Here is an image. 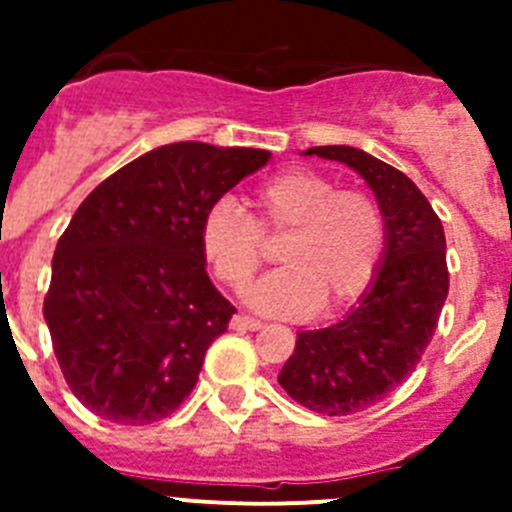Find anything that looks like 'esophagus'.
Listing matches in <instances>:
<instances>
[{
    "label": "esophagus",
    "instance_id": "obj_1",
    "mask_svg": "<svg viewBox=\"0 0 512 512\" xmlns=\"http://www.w3.org/2000/svg\"><path fill=\"white\" fill-rule=\"evenodd\" d=\"M261 325H264L261 320L248 318V315H243V312H238V315H233V318H230V328L233 330H259Z\"/></svg>",
    "mask_w": 512,
    "mask_h": 512
}]
</instances>
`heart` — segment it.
Wrapping results in <instances>:
<instances>
[{"instance_id":"obj_1","label":"heart","mask_w":512,"mask_h":512,"mask_svg":"<svg viewBox=\"0 0 512 512\" xmlns=\"http://www.w3.org/2000/svg\"><path fill=\"white\" fill-rule=\"evenodd\" d=\"M251 205L253 217L230 200L215 202L202 217L200 248L217 282L241 292L264 264V235L284 238V266L248 292L259 312L302 318L320 305L338 310L377 277L387 225L372 194L297 166L261 182Z\"/></svg>"}]
</instances>
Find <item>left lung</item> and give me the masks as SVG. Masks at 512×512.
Returning a JSON list of instances; mask_svg holds the SVG:
<instances>
[{
	"label": "left lung",
	"instance_id": "left-lung-1",
	"mask_svg": "<svg viewBox=\"0 0 512 512\" xmlns=\"http://www.w3.org/2000/svg\"><path fill=\"white\" fill-rule=\"evenodd\" d=\"M366 179L382 207L387 241L372 287L336 325L297 333L279 374L312 413L351 415L395 392L423 359L449 295L446 235L425 194L395 166L351 146H315Z\"/></svg>",
	"mask_w": 512,
	"mask_h": 512
}]
</instances>
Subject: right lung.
I'll return each instance as SVG.
<instances>
[{
  "label": "right lung",
  "instance_id": "add662e5",
  "mask_svg": "<svg viewBox=\"0 0 512 512\" xmlns=\"http://www.w3.org/2000/svg\"><path fill=\"white\" fill-rule=\"evenodd\" d=\"M269 156L171 143L122 166L81 202L58 238L43 315L84 408L146 425L187 400L235 312L207 277L202 217Z\"/></svg>",
  "mask_w": 512,
  "mask_h": 512
}]
</instances>
